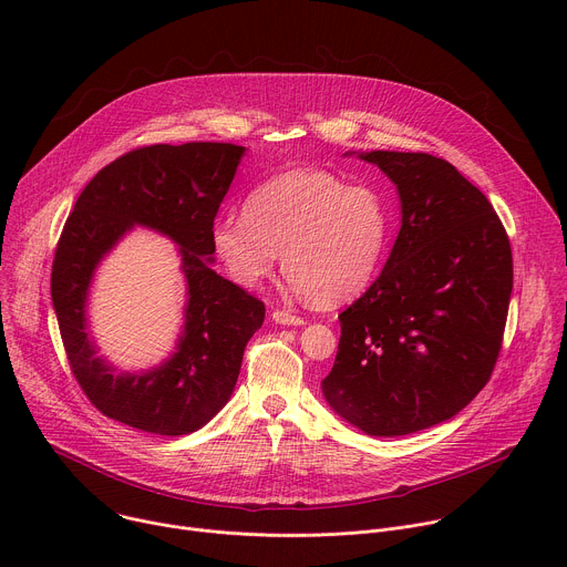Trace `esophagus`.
I'll use <instances>...</instances> for the list:
<instances>
[{
	"label": "esophagus",
	"instance_id": "esophagus-1",
	"mask_svg": "<svg viewBox=\"0 0 567 567\" xmlns=\"http://www.w3.org/2000/svg\"><path fill=\"white\" fill-rule=\"evenodd\" d=\"M271 316H274L276 322H280V326H305L302 316H296V313L285 311V309H276Z\"/></svg>",
	"mask_w": 567,
	"mask_h": 567
}]
</instances>
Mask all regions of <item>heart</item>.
<instances>
[{
  "label": "heart",
  "instance_id": "heart-1",
  "mask_svg": "<svg viewBox=\"0 0 567 567\" xmlns=\"http://www.w3.org/2000/svg\"><path fill=\"white\" fill-rule=\"evenodd\" d=\"M392 237V208L370 186L337 173L293 168L256 186L245 215H221L210 245L226 274L258 287L280 251L291 285L318 307L361 296L379 276Z\"/></svg>",
  "mask_w": 567,
  "mask_h": 567
}]
</instances>
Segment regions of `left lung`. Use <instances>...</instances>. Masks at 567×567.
Returning <instances> with one entry per match:
<instances>
[{"label": "left lung", "instance_id": "1", "mask_svg": "<svg viewBox=\"0 0 567 567\" xmlns=\"http://www.w3.org/2000/svg\"><path fill=\"white\" fill-rule=\"evenodd\" d=\"M399 190L390 258L341 320L330 406L368 435H409L457 415L503 348L514 262L489 199L426 152L359 154Z\"/></svg>", "mask_w": 567, "mask_h": 567}]
</instances>
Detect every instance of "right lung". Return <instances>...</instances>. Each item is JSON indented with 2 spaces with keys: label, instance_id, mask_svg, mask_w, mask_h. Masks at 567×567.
Masks as SVG:
<instances>
[{
  "label": "right lung",
  "instance_id": "right-lung-1",
  "mask_svg": "<svg viewBox=\"0 0 567 567\" xmlns=\"http://www.w3.org/2000/svg\"><path fill=\"white\" fill-rule=\"evenodd\" d=\"M245 147L195 141L136 147L105 166L80 193L60 233L51 298L69 368L105 415L156 435H186L228 401L265 302L213 271L210 228ZM134 223L173 236L189 282L178 352L141 375H114L84 328L86 289L100 258Z\"/></svg>",
  "mask_w": 567,
  "mask_h": 567
}]
</instances>
